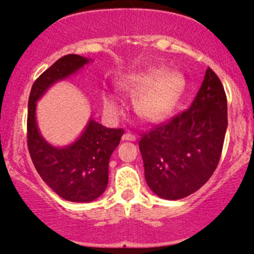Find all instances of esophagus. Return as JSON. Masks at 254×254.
Segmentation results:
<instances>
[{"instance_id": "1", "label": "esophagus", "mask_w": 254, "mask_h": 254, "mask_svg": "<svg viewBox=\"0 0 254 254\" xmlns=\"http://www.w3.org/2000/svg\"><path fill=\"white\" fill-rule=\"evenodd\" d=\"M123 140H125V141H135V140H136V136L129 131L127 132V134L123 135Z\"/></svg>"}]
</instances>
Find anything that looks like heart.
Instances as JSON below:
<instances>
[{
	"instance_id": "heart-1",
	"label": "heart",
	"mask_w": 254,
	"mask_h": 254,
	"mask_svg": "<svg viewBox=\"0 0 254 254\" xmlns=\"http://www.w3.org/2000/svg\"><path fill=\"white\" fill-rule=\"evenodd\" d=\"M123 87L132 97H137L135 108L140 118L147 122H161L173 112L181 99L186 88V79L179 72H167L166 68H150L127 77ZM103 106L108 114H119V104L111 94L103 97Z\"/></svg>"
}]
</instances>
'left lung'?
<instances>
[{
  "label": "left lung",
  "mask_w": 254,
  "mask_h": 254,
  "mask_svg": "<svg viewBox=\"0 0 254 254\" xmlns=\"http://www.w3.org/2000/svg\"><path fill=\"white\" fill-rule=\"evenodd\" d=\"M226 129V93L207 67L188 109L141 132L139 148L151 190L177 200L201 188L219 165Z\"/></svg>",
  "instance_id": "obj_1"
}]
</instances>
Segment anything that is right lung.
Returning <instances> with one entry per match:
<instances>
[{
    "mask_svg": "<svg viewBox=\"0 0 254 254\" xmlns=\"http://www.w3.org/2000/svg\"><path fill=\"white\" fill-rule=\"evenodd\" d=\"M87 63L86 58L75 54L60 58L35 79L28 101L27 145L35 170L58 195L73 203H88L106 190L109 158L124 129H108L89 120L75 143L64 148L53 147L40 136L35 104L54 82L67 77Z\"/></svg>",
    "mask_w": 254,
    "mask_h": 254,
    "instance_id": "right-lung-1",
    "label": "right lung"
}]
</instances>
